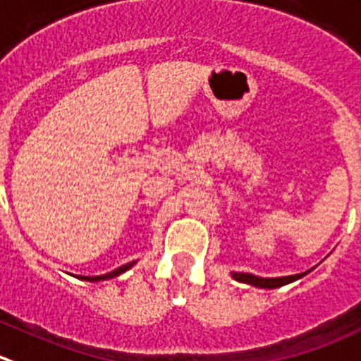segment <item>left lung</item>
Instances as JSON below:
<instances>
[{
    "label": "left lung",
    "instance_id": "8db88e82",
    "mask_svg": "<svg viewBox=\"0 0 361 361\" xmlns=\"http://www.w3.org/2000/svg\"><path fill=\"white\" fill-rule=\"evenodd\" d=\"M310 271V269H309ZM309 271L305 274H296V275H289V277H275V279H262V277H255L252 274H234L233 271V279L238 282H243V284H250L255 286V288L261 289H275V288H282L286 284H291V282L298 281V279L305 277Z\"/></svg>",
    "mask_w": 361,
    "mask_h": 361
}]
</instances>
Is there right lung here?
I'll use <instances>...</instances> for the list:
<instances>
[{
	"instance_id": "add662e5",
	"label": "right lung",
	"mask_w": 361,
	"mask_h": 361,
	"mask_svg": "<svg viewBox=\"0 0 361 361\" xmlns=\"http://www.w3.org/2000/svg\"><path fill=\"white\" fill-rule=\"evenodd\" d=\"M134 264H135V261H132V262H127V264L120 266V268H116V269H114V271H111V274H106V275H99V277H77V279H80V281H87V282L109 281V279H114V277H118V275L125 274V271H127V269H130L132 266H134Z\"/></svg>"
}]
</instances>
